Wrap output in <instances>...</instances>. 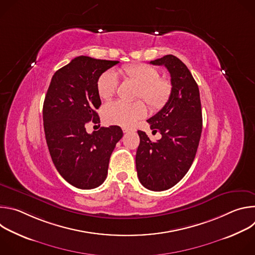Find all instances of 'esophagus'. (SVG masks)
Masks as SVG:
<instances>
[{
	"label": "esophagus",
	"mask_w": 255,
	"mask_h": 255,
	"mask_svg": "<svg viewBox=\"0 0 255 255\" xmlns=\"http://www.w3.org/2000/svg\"><path fill=\"white\" fill-rule=\"evenodd\" d=\"M122 130H123L124 133H129V132H135L136 131L134 128H129V127H124Z\"/></svg>",
	"instance_id": "obj_1"
}]
</instances>
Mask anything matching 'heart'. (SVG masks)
Masks as SVG:
<instances>
[{"label": "heart", "mask_w": 255, "mask_h": 255, "mask_svg": "<svg viewBox=\"0 0 255 255\" xmlns=\"http://www.w3.org/2000/svg\"><path fill=\"white\" fill-rule=\"evenodd\" d=\"M120 71L128 80L139 86L136 99H143L152 110H159L168 101L172 85L166 78H160L159 71L154 66L135 63L123 66ZM118 79L113 70H107L97 82V91L101 99H111L117 91ZM147 109L142 101L132 104L111 102L104 106L102 117L107 124L123 127L132 126L136 121L146 116Z\"/></svg>", "instance_id": "b5f03b06"}]
</instances>
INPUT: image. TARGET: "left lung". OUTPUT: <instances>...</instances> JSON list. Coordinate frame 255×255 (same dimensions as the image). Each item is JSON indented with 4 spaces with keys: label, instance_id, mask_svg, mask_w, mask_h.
Returning a JSON list of instances; mask_svg holds the SVG:
<instances>
[{
    "label": "left lung",
    "instance_id": "1",
    "mask_svg": "<svg viewBox=\"0 0 255 255\" xmlns=\"http://www.w3.org/2000/svg\"><path fill=\"white\" fill-rule=\"evenodd\" d=\"M150 63L167 68L172 91L161 110L147 120L150 129L159 132L161 138L152 142L139 130L135 160L141 185L160 192L172 188L189 171L199 146L203 120L199 87L187 65L171 54Z\"/></svg>",
    "mask_w": 255,
    "mask_h": 255
}]
</instances>
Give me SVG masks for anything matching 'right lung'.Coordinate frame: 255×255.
Segmentation results:
<instances>
[{"mask_svg":"<svg viewBox=\"0 0 255 255\" xmlns=\"http://www.w3.org/2000/svg\"><path fill=\"white\" fill-rule=\"evenodd\" d=\"M119 61L78 56L56 70L43 104V125L51 159L68 184L82 190L101 186L109 160L122 138L119 126L89 134L85 125L98 124L100 76Z\"/></svg>","mask_w":255,"mask_h":255,"instance_id":"add662e5","label":"right lung"}]
</instances>
